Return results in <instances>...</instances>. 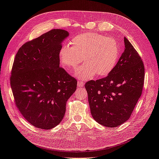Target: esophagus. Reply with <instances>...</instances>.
<instances>
[{"instance_id": "obj_1", "label": "esophagus", "mask_w": 159, "mask_h": 159, "mask_svg": "<svg viewBox=\"0 0 159 159\" xmlns=\"http://www.w3.org/2000/svg\"><path fill=\"white\" fill-rule=\"evenodd\" d=\"M84 85V84L82 82V81H78V87H81V86H83Z\"/></svg>"}]
</instances>
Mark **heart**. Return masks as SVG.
<instances>
[{
	"mask_svg": "<svg viewBox=\"0 0 159 159\" xmlns=\"http://www.w3.org/2000/svg\"><path fill=\"white\" fill-rule=\"evenodd\" d=\"M59 52L61 65L67 70H75L81 61L85 62L75 71L81 80H89L97 74L107 75L113 71L119 57L117 42L97 33H85L74 37Z\"/></svg>",
	"mask_w": 159,
	"mask_h": 159,
	"instance_id": "1",
	"label": "heart"
}]
</instances>
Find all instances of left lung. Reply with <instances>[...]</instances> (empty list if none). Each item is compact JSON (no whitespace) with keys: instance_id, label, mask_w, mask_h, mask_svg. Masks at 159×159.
Masks as SVG:
<instances>
[{"instance_id":"left-lung-1","label":"left lung","mask_w":159,"mask_h":159,"mask_svg":"<svg viewBox=\"0 0 159 159\" xmlns=\"http://www.w3.org/2000/svg\"><path fill=\"white\" fill-rule=\"evenodd\" d=\"M124 52L113 71L103 78L86 82L91 114L105 127H116L131 117L145 80L141 56L125 37Z\"/></svg>"}]
</instances>
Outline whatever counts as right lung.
<instances>
[{
    "instance_id": "right-lung-1",
    "label": "right lung",
    "mask_w": 159,
    "mask_h": 159,
    "mask_svg": "<svg viewBox=\"0 0 159 159\" xmlns=\"http://www.w3.org/2000/svg\"><path fill=\"white\" fill-rule=\"evenodd\" d=\"M68 32L53 29L24 44L14 57L11 86L14 103L35 127L51 129L64 118L77 80L60 67L59 52Z\"/></svg>"
}]
</instances>
